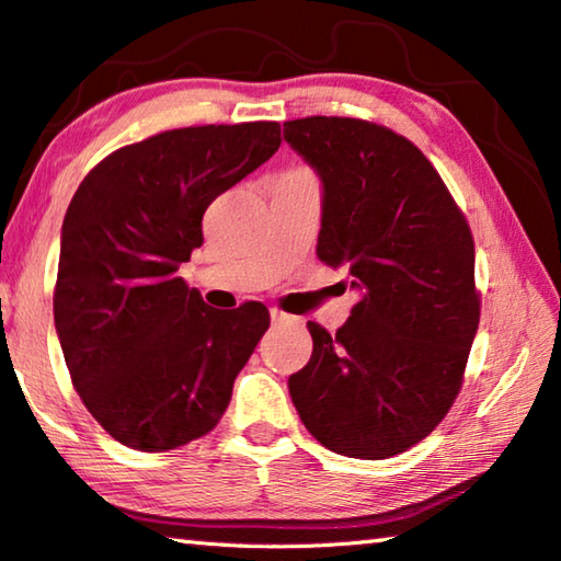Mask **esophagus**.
Masks as SVG:
<instances>
[{
    "label": "esophagus",
    "mask_w": 561,
    "mask_h": 561,
    "mask_svg": "<svg viewBox=\"0 0 561 561\" xmlns=\"http://www.w3.org/2000/svg\"><path fill=\"white\" fill-rule=\"evenodd\" d=\"M270 317H272V324H291V321H297L291 314H284L279 309H272Z\"/></svg>",
    "instance_id": "34e87169"
}]
</instances>
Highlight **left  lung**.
Listing matches in <instances>:
<instances>
[{"label": "left lung", "instance_id": "left-lung-1", "mask_svg": "<svg viewBox=\"0 0 561 561\" xmlns=\"http://www.w3.org/2000/svg\"><path fill=\"white\" fill-rule=\"evenodd\" d=\"M284 140L324 187L317 254L360 299L331 336L309 321L289 376L301 423L331 453L383 460L435 431L460 393L480 324L474 242L438 170L376 123L311 116Z\"/></svg>", "mask_w": 561, "mask_h": 561}]
</instances>
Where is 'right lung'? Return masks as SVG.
I'll return each instance as SVG.
<instances>
[{
  "instance_id": "add662e5",
  "label": "right lung",
  "mask_w": 561,
  "mask_h": 561,
  "mask_svg": "<svg viewBox=\"0 0 561 561\" xmlns=\"http://www.w3.org/2000/svg\"><path fill=\"white\" fill-rule=\"evenodd\" d=\"M279 123L158 133L83 178L61 227L54 321L71 383L101 428L163 453L210 433L270 329L247 301L213 309L178 267L217 195L277 153Z\"/></svg>"
}]
</instances>
